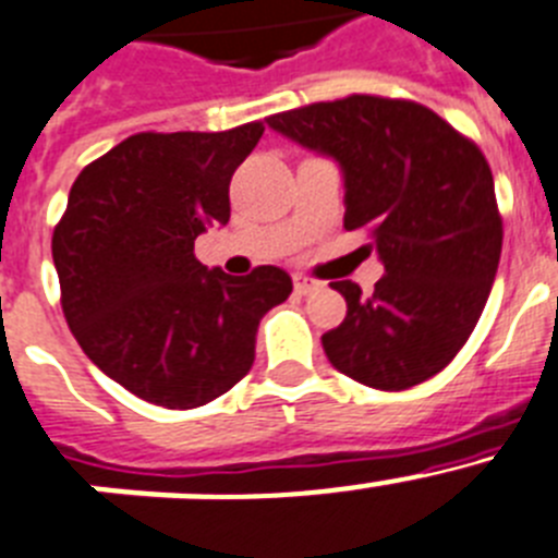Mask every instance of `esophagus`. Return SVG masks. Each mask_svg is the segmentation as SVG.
I'll return each instance as SVG.
<instances>
[{
  "mask_svg": "<svg viewBox=\"0 0 558 558\" xmlns=\"http://www.w3.org/2000/svg\"><path fill=\"white\" fill-rule=\"evenodd\" d=\"M316 289H319V280L308 278V275H294V291L298 294H311Z\"/></svg>",
  "mask_w": 558,
  "mask_h": 558,
  "instance_id": "esophagus-1",
  "label": "esophagus"
}]
</instances>
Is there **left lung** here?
<instances>
[{
    "instance_id": "1",
    "label": "left lung",
    "mask_w": 558,
    "mask_h": 558,
    "mask_svg": "<svg viewBox=\"0 0 558 558\" xmlns=\"http://www.w3.org/2000/svg\"><path fill=\"white\" fill-rule=\"evenodd\" d=\"M344 174V228L369 233L386 275L373 294L336 280L348 316L323 336L330 364L384 391L441 373L478 325L504 247L484 153L411 99L353 94L267 119Z\"/></svg>"
}]
</instances>
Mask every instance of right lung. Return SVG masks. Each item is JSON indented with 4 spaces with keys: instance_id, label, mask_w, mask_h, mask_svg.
<instances>
[{
    "instance_id": "obj_1",
    "label": "right lung",
    "mask_w": 558,
    "mask_h": 558,
    "mask_svg": "<svg viewBox=\"0 0 558 558\" xmlns=\"http://www.w3.org/2000/svg\"><path fill=\"white\" fill-rule=\"evenodd\" d=\"M264 135L135 133L83 169L52 233L60 305L108 378L163 409H197L255 361L260 316L291 294L280 267L244 278L194 258L228 225L230 178Z\"/></svg>"
}]
</instances>
